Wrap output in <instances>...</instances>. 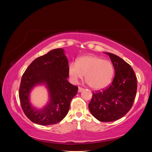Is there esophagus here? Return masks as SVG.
I'll list each match as a JSON object with an SVG mask.
<instances>
[{
  "instance_id": "1",
  "label": "esophagus",
  "mask_w": 152,
  "mask_h": 152,
  "mask_svg": "<svg viewBox=\"0 0 152 152\" xmlns=\"http://www.w3.org/2000/svg\"><path fill=\"white\" fill-rule=\"evenodd\" d=\"M83 90H84V88H82V87H79V90H78V91H79V93H80V92L83 91Z\"/></svg>"
}]
</instances>
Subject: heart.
<instances>
[{
	"label": "heart",
	"instance_id": "1",
	"mask_svg": "<svg viewBox=\"0 0 152 152\" xmlns=\"http://www.w3.org/2000/svg\"><path fill=\"white\" fill-rule=\"evenodd\" d=\"M68 73L73 83H76L85 74V79L92 89L100 90L111 82L114 68L112 63L102 58L87 55L72 62L68 66Z\"/></svg>",
	"mask_w": 152,
	"mask_h": 152
}]
</instances>
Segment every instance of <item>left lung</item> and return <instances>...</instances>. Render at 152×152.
I'll use <instances>...</instances> for the list:
<instances>
[{
  "instance_id": "1",
  "label": "left lung",
  "mask_w": 152,
  "mask_h": 152,
  "mask_svg": "<svg viewBox=\"0 0 152 152\" xmlns=\"http://www.w3.org/2000/svg\"><path fill=\"white\" fill-rule=\"evenodd\" d=\"M115 69L113 81L102 91H96L89 104L91 114L101 122H112L129 111L137 91L135 73L130 65L117 55L106 53Z\"/></svg>"
}]
</instances>
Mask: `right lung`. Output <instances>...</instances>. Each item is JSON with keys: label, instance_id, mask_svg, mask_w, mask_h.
I'll return each instance as SVG.
<instances>
[{"label": "right lung", "instance_id": "add662e5", "mask_svg": "<svg viewBox=\"0 0 152 152\" xmlns=\"http://www.w3.org/2000/svg\"><path fill=\"white\" fill-rule=\"evenodd\" d=\"M68 76V61L61 48L36 58L26 68L21 78L19 98L23 111L32 122L49 126L65 117L78 92V87L67 80ZM39 83L46 84L50 95L49 103L41 110L34 109L29 102L30 91Z\"/></svg>", "mask_w": 152, "mask_h": 152}]
</instances>
